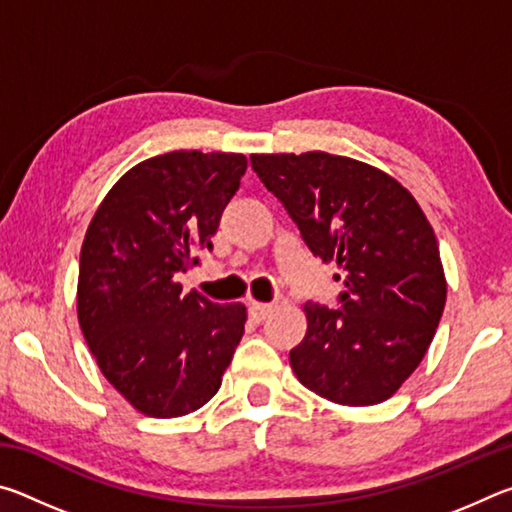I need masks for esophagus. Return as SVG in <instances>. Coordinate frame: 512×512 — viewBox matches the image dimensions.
Masks as SVG:
<instances>
[{"label":"esophagus","mask_w":512,"mask_h":512,"mask_svg":"<svg viewBox=\"0 0 512 512\" xmlns=\"http://www.w3.org/2000/svg\"><path fill=\"white\" fill-rule=\"evenodd\" d=\"M271 311H273V305H268V302H250L248 305V314L250 318L257 320V323H262Z\"/></svg>","instance_id":"34e87169"}]
</instances>
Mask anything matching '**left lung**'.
<instances>
[{"label":"left lung","instance_id":"left-lung-1","mask_svg":"<svg viewBox=\"0 0 512 512\" xmlns=\"http://www.w3.org/2000/svg\"><path fill=\"white\" fill-rule=\"evenodd\" d=\"M250 167L314 257L339 266V309L307 302V334L289 352L300 384L345 406L388 400L420 366L445 309L427 216L395 178L343 155H250Z\"/></svg>","mask_w":512,"mask_h":512}]
</instances>
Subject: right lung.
Returning <instances> with one entry per match:
<instances>
[{
    "instance_id": "1",
    "label": "right lung",
    "mask_w": 512,
    "mask_h": 512,
    "mask_svg": "<svg viewBox=\"0 0 512 512\" xmlns=\"http://www.w3.org/2000/svg\"><path fill=\"white\" fill-rule=\"evenodd\" d=\"M241 153L171 151L121 176L90 221L79 323L99 368L137 411L178 418L210 402L244 336L246 307L183 291L237 194Z\"/></svg>"
}]
</instances>
